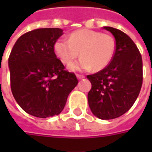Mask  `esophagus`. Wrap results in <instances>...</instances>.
<instances>
[{
	"label": "esophagus",
	"mask_w": 152,
	"mask_h": 152,
	"mask_svg": "<svg viewBox=\"0 0 152 152\" xmlns=\"http://www.w3.org/2000/svg\"><path fill=\"white\" fill-rule=\"evenodd\" d=\"M76 76H77V78L79 79H83V78H85V76L84 75H82V74H76Z\"/></svg>",
	"instance_id": "esophagus-1"
}]
</instances>
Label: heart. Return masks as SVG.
Returning <instances> with one entry per match:
<instances>
[{
    "instance_id": "obj_1",
    "label": "heart",
    "mask_w": 152,
    "mask_h": 152,
    "mask_svg": "<svg viewBox=\"0 0 152 152\" xmlns=\"http://www.w3.org/2000/svg\"><path fill=\"white\" fill-rule=\"evenodd\" d=\"M116 49L114 38L108 34L91 29H79L73 32L68 39H59L54 44V51L64 64L70 65L79 56V61L70 66L76 71H99L111 62Z\"/></svg>"
}]
</instances>
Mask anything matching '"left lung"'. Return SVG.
Masks as SVG:
<instances>
[{"label": "left lung", "instance_id": "left-lung-1", "mask_svg": "<svg viewBox=\"0 0 152 152\" xmlns=\"http://www.w3.org/2000/svg\"><path fill=\"white\" fill-rule=\"evenodd\" d=\"M115 37L116 49L111 62L87 78L91 90L88 102L100 119H113L127 113L135 102L143 82L142 57L136 45L125 33L104 27Z\"/></svg>", "mask_w": 152, "mask_h": 152}]
</instances>
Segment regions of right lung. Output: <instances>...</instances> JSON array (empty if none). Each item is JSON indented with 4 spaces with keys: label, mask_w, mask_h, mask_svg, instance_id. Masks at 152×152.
I'll list each match as a JSON object with an SVG mask.
<instances>
[{
    "label": "right lung",
    "mask_w": 152,
    "mask_h": 152,
    "mask_svg": "<svg viewBox=\"0 0 152 152\" xmlns=\"http://www.w3.org/2000/svg\"><path fill=\"white\" fill-rule=\"evenodd\" d=\"M58 28H37L21 35L8 58L11 90L16 102L32 116L46 118L61 113L79 81L59 60L54 44Z\"/></svg>",
    "instance_id": "right-lung-1"
}]
</instances>
